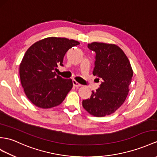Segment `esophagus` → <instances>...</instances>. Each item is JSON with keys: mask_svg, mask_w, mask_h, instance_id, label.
<instances>
[{"mask_svg": "<svg viewBox=\"0 0 157 157\" xmlns=\"http://www.w3.org/2000/svg\"><path fill=\"white\" fill-rule=\"evenodd\" d=\"M72 83H73V85L75 86H76V87H80V86H82L81 84H79L78 82H76L75 80H74V81H72Z\"/></svg>", "mask_w": 157, "mask_h": 157, "instance_id": "obj_1", "label": "esophagus"}]
</instances>
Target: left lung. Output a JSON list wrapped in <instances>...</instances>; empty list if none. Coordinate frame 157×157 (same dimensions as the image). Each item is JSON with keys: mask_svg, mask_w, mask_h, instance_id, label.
Returning <instances> with one entry per match:
<instances>
[{"mask_svg": "<svg viewBox=\"0 0 157 157\" xmlns=\"http://www.w3.org/2000/svg\"><path fill=\"white\" fill-rule=\"evenodd\" d=\"M88 48L96 52L93 74L101 80L100 87L92 91L82 106L94 117L114 113L127 98L133 71L129 60L119 47L114 44L94 42Z\"/></svg>", "mask_w": 157, "mask_h": 157, "instance_id": "1", "label": "left lung"}]
</instances>
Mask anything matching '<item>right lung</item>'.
Returning a JSON list of instances; mask_svg holds the SVG:
<instances>
[{"label": "right lung", "instance_id": "1", "mask_svg": "<svg viewBox=\"0 0 157 157\" xmlns=\"http://www.w3.org/2000/svg\"><path fill=\"white\" fill-rule=\"evenodd\" d=\"M78 41L67 38L48 37L34 43L26 51L19 67L22 86L26 97L42 109L55 107L62 103L72 88V81L56 74L63 66V58Z\"/></svg>", "mask_w": 157, "mask_h": 157}]
</instances>
